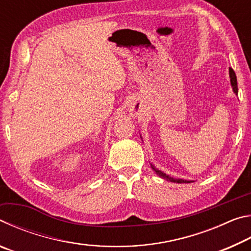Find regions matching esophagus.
<instances>
[{"label": "esophagus", "mask_w": 251, "mask_h": 251, "mask_svg": "<svg viewBox=\"0 0 251 251\" xmlns=\"http://www.w3.org/2000/svg\"><path fill=\"white\" fill-rule=\"evenodd\" d=\"M129 112L133 116L141 115L143 112V106L138 100H131L129 105Z\"/></svg>", "instance_id": "1"}]
</instances>
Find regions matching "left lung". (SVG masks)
Here are the masks:
<instances>
[{"instance_id": "left-lung-1", "label": "left lung", "mask_w": 251, "mask_h": 251, "mask_svg": "<svg viewBox=\"0 0 251 251\" xmlns=\"http://www.w3.org/2000/svg\"><path fill=\"white\" fill-rule=\"evenodd\" d=\"M229 77H230V84H231V87H232V91L235 94L237 95L238 94V85H237V77H236V74L235 72H233L232 69H230L229 67ZM142 138V137H141ZM151 166L152 168V171H154L157 175H158L159 177L164 178V179H166L168 181H172V182H178V184H182V182H185V184H187V182H192L193 180H186V179H179V178H174V177H171L169 175H167V174H165L164 172L159 171V169H157L154 165L151 164Z\"/></svg>"}]
</instances>
